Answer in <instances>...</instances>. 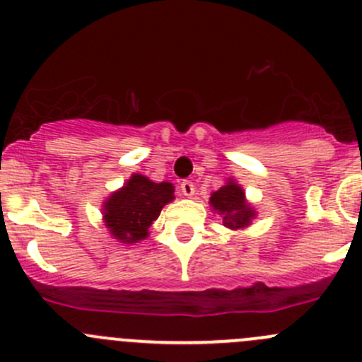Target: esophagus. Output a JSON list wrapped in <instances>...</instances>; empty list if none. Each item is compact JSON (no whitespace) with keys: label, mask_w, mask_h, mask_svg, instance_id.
Returning a JSON list of instances; mask_svg holds the SVG:
<instances>
[{"label":"esophagus","mask_w":362,"mask_h":362,"mask_svg":"<svg viewBox=\"0 0 362 362\" xmlns=\"http://www.w3.org/2000/svg\"><path fill=\"white\" fill-rule=\"evenodd\" d=\"M194 184H192L191 180H184L180 184V191H182V194L184 196H187V198H192V196H194Z\"/></svg>","instance_id":"obj_1"}]
</instances>
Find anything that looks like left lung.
I'll use <instances>...</instances> for the list:
<instances>
[{
	"mask_svg": "<svg viewBox=\"0 0 362 362\" xmlns=\"http://www.w3.org/2000/svg\"><path fill=\"white\" fill-rule=\"evenodd\" d=\"M211 210L222 217V224L229 229H245L255 218V208L247 202L245 191L235 178H228L226 185L210 196Z\"/></svg>",
	"mask_w": 362,
	"mask_h": 362,
	"instance_id": "8db88e82",
	"label": "left lung"
}]
</instances>
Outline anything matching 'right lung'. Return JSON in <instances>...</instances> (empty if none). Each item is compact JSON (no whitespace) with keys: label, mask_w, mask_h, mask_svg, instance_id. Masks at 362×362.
I'll return each instance as SVG.
<instances>
[{"label":"right lung","mask_w":362,"mask_h":362,"mask_svg":"<svg viewBox=\"0 0 362 362\" xmlns=\"http://www.w3.org/2000/svg\"><path fill=\"white\" fill-rule=\"evenodd\" d=\"M175 199V185L151 180L133 173L126 184L113 191L103 202V224L113 240L120 243H140L158 221L160 210Z\"/></svg>","instance_id":"right-lung-1"}]
</instances>
